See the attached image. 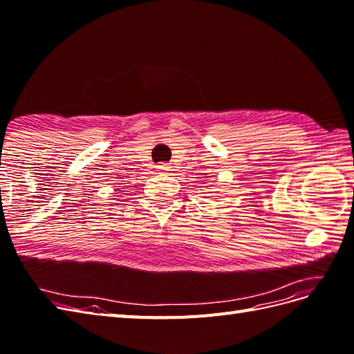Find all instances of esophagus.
Masks as SVG:
<instances>
[{"mask_svg":"<svg viewBox=\"0 0 354 354\" xmlns=\"http://www.w3.org/2000/svg\"><path fill=\"white\" fill-rule=\"evenodd\" d=\"M169 168L171 167L168 164H164V162L156 165V171H160V173H167V171H169Z\"/></svg>","mask_w":354,"mask_h":354,"instance_id":"esophagus-1","label":"esophagus"}]
</instances>
